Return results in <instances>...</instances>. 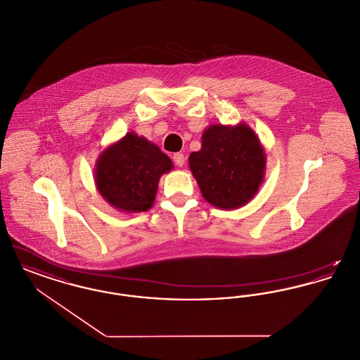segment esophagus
<instances>
[{
    "instance_id": "obj_1",
    "label": "esophagus",
    "mask_w": 360,
    "mask_h": 360,
    "mask_svg": "<svg viewBox=\"0 0 360 360\" xmlns=\"http://www.w3.org/2000/svg\"><path fill=\"white\" fill-rule=\"evenodd\" d=\"M172 160H174V163H175L178 167H182V166L186 163V156L184 154H181V153H178V154H174Z\"/></svg>"
}]
</instances>
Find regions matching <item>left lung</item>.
I'll return each mask as SVG.
<instances>
[{"instance_id":"1","label":"left lung","mask_w":360,"mask_h":360,"mask_svg":"<svg viewBox=\"0 0 360 360\" xmlns=\"http://www.w3.org/2000/svg\"><path fill=\"white\" fill-rule=\"evenodd\" d=\"M201 140V150L188 156V167L202 197L226 210L248 204L266 172V153L255 131L245 122L212 124Z\"/></svg>"}]
</instances>
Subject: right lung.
Segmentation results:
<instances>
[{
    "mask_svg": "<svg viewBox=\"0 0 360 360\" xmlns=\"http://www.w3.org/2000/svg\"><path fill=\"white\" fill-rule=\"evenodd\" d=\"M172 169V159L156 144L128 132L101 151L94 184L109 205L124 213H140L153 207L160 176Z\"/></svg>",
    "mask_w": 360,
    "mask_h": 360,
    "instance_id": "right-lung-1",
    "label": "right lung"
}]
</instances>
